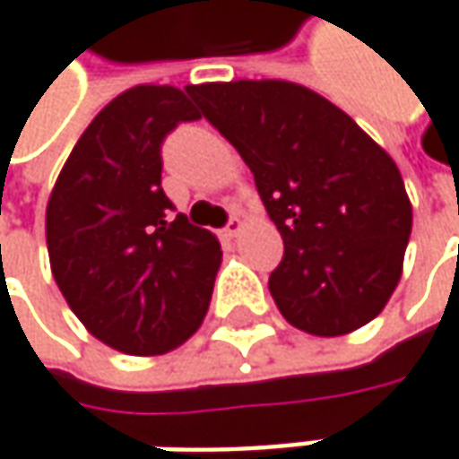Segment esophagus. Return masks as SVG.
<instances>
[{
    "label": "esophagus",
    "mask_w": 459,
    "mask_h": 459,
    "mask_svg": "<svg viewBox=\"0 0 459 459\" xmlns=\"http://www.w3.org/2000/svg\"><path fill=\"white\" fill-rule=\"evenodd\" d=\"M241 229H244V223H241L238 218H230L229 226L221 230V236H223V238H233V236H238V233H241Z\"/></svg>",
    "instance_id": "obj_1"
}]
</instances>
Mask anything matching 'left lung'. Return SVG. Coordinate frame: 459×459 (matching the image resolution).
<instances>
[{
	"mask_svg": "<svg viewBox=\"0 0 459 459\" xmlns=\"http://www.w3.org/2000/svg\"><path fill=\"white\" fill-rule=\"evenodd\" d=\"M255 174L283 262L270 293L319 337L371 322L403 275L413 207L394 160L327 98L285 80L186 85Z\"/></svg>",
	"mask_w": 459,
	"mask_h": 459,
	"instance_id": "8db88e82",
	"label": "left lung"
}]
</instances>
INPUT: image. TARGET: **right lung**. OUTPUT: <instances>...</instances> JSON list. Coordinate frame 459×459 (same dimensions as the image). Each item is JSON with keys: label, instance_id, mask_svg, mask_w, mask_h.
Returning a JSON list of instances; mask_svg holds the SVG:
<instances>
[{"label": "right lung", "instance_id": "1", "mask_svg": "<svg viewBox=\"0 0 459 459\" xmlns=\"http://www.w3.org/2000/svg\"><path fill=\"white\" fill-rule=\"evenodd\" d=\"M200 114L184 91L117 95L69 152L46 204L54 281L85 330L114 351L158 356L203 325L221 244L160 186V145Z\"/></svg>", "mask_w": 459, "mask_h": 459}]
</instances>
